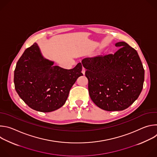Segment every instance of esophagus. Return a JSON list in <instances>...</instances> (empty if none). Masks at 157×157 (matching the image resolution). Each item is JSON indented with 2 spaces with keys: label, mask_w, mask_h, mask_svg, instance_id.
Instances as JSON below:
<instances>
[{
  "label": "esophagus",
  "mask_w": 157,
  "mask_h": 157,
  "mask_svg": "<svg viewBox=\"0 0 157 157\" xmlns=\"http://www.w3.org/2000/svg\"><path fill=\"white\" fill-rule=\"evenodd\" d=\"M85 71H86L85 69H84V68H82V71H81V72H82V73L84 75H85Z\"/></svg>",
  "instance_id": "esophagus-1"
}]
</instances>
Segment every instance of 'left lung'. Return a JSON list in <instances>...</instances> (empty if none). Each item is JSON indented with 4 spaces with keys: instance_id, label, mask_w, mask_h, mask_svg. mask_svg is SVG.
Here are the masks:
<instances>
[{
    "instance_id": "obj_1",
    "label": "left lung",
    "mask_w": 157,
    "mask_h": 157,
    "mask_svg": "<svg viewBox=\"0 0 157 157\" xmlns=\"http://www.w3.org/2000/svg\"><path fill=\"white\" fill-rule=\"evenodd\" d=\"M114 53L86 58L89 94L93 102L107 111L123 110L139 96L144 81V69L137 51L124 41Z\"/></svg>"
}]
</instances>
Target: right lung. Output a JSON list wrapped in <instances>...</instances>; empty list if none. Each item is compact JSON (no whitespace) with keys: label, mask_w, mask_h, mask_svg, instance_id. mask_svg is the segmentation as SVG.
I'll return each instance as SVG.
<instances>
[{"label":"right lung","mask_w":157,"mask_h":157,"mask_svg":"<svg viewBox=\"0 0 157 157\" xmlns=\"http://www.w3.org/2000/svg\"><path fill=\"white\" fill-rule=\"evenodd\" d=\"M42 56L35 43L27 48L17 63L14 71L15 89L30 108L50 113L62 107L77 79L82 76L81 63L66 70Z\"/></svg>","instance_id":"1"}]
</instances>
